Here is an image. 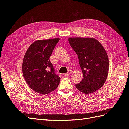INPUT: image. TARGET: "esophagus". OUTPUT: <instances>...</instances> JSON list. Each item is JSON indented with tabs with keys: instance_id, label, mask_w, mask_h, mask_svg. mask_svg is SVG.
<instances>
[{
	"instance_id": "34e87169",
	"label": "esophagus",
	"mask_w": 129,
	"mask_h": 129,
	"mask_svg": "<svg viewBox=\"0 0 129 129\" xmlns=\"http://www.w3.org/2000/svg\"><path fill=\"white\" fill-rule=\"evenodd\" d=\"M72 71L71 70H69V71H68V72H67V73H66V74H64V75L65 76H69V75H71V74H72Z\"/></svg>"
}]
</instances>
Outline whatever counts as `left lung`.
Segmentation results:
<instances>
[{
    "mask_svg": "<svg viewBox=\"0 0 129 129\" xmlns=\"http://www.w3.org/2000/svg\"><path fill=\"white\" fill-rule=\"evenodd\" d=\"M68 41L77 54L83 73V79L76 88L89 94L100 89L106 81L109 72V59L102 44L93 38L71 37Z\"/></svg>",
    "mask_w": 129,
    "mask_h": 129,
    "instance_id": "1",
    "label": "left lung"
}]
</instances>
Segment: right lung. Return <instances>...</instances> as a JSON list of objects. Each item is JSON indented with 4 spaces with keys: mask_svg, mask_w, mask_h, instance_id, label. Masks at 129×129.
Returning a JSON list of instances; mask_svg holds the SVG:
<instances>
[{
    "mask_svg": "<svg viewBox=\"0 0 129 129\" xmlns=\"http://www.w3.org/2000/svg\"><path fill=\"white\" fill-rule=\"evenodd\" d=\"M60 38L38 40L30 45L25 54L22 69L24 79L33 91L47 95L57 88L60 77L54 72L49 60Z\"/></svg>",
    "mask_w": 129,
    "mask_h": 129,
    "instance_id": "add662e5",
    "label": "right lung"
}]
</instances>
